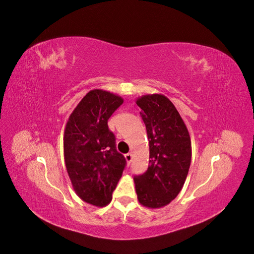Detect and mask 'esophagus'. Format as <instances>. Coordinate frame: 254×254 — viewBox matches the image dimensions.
I'll return each instance as SVG.
<instances>
[{"instance_id":"34e87169","label":"esophagus","mask_w":254,"mask_h":254,"mask_svg":"<svg viewBox=\"0 0 254 254\" xmlns=\"http://www.w3.org/2000/svg\"><path fill=\"white\" fill-rule=\"evenodd\" d=\"M125 159H126V161H127V163L130 164V162H131V161H132V153H131V152L126 153V155H125Z\"/></svg>"}]
</instances>
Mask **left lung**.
Masks as SVG:
<instances>
[{"instance_id":"obj_1","label":"left lung","mask_w":254,"mask_h":254,"mask_svg":"<svg viewBox=\"0 0 254 254\" xmlns=\"http://www.w3.org/2000/svg\"><path fill=\"white\" fill-rule=\"evenodd\" d=\"M149 141V165L133 180L139 202L149 209L170 203L183 188L190 170L189 130L174 104L163 94L136 98Z\"/></svg>"}]
</instances>
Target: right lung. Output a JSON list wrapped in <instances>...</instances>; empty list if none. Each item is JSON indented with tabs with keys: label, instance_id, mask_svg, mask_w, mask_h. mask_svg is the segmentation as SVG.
Segmentation results:
<instances>
[{
	"label": "right lung",
	"instance_id": "1",
	"mask_svg": "<svg viewBox=\"0 0 254 254\" xmlns=\"http://www.w3.org/2000/svg\"><path fill=\"white\" fill-rule=\"evenodd\" d=\"M123 103L118 94L91 90L76 106L64 128V155L72 187L81 200L98 207L111 201L126 165L107 124Z\"/></svg>",
	"mask_w": 254,
	"mask_h": 254
}]
</instances>
